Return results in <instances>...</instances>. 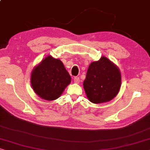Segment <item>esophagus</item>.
Here are the masks:
<instances>
[{
    "mask_svg": "<svg viewBox=\"0 0 150 150\" xmlns=\"http://www.w3.org/2000/svg\"><path fill=\"white\" fill-rule=\"evenodd\" d=\"M74 83H76V84H79L80 82V78L79 77H74Z\"/></svg>",
    "mask_w": 150,
    "mask_h": 150,
    "instance_id": "1",
    "label": "esophagus"
}]
</instances>
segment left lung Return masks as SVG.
I'll return each mask as SVG.
<instances>
[{
	"instance_id": "left-lung-1",
	"label": "left lung",
	"mask_w": 150,
	"mask_h": 150,
	"mask_svg": "<svg viewBox=\"0 0 150 150\" xmlns=\"http://www.w3.org/2000/svg\"><path fill=\"white\" fill-rule=\"evenodd\" d=\"M121 74L119 68L105 56L89 65L83 86L86 96L94 104L107 103L119 93Z\"/></svg>"
}]
</instances>
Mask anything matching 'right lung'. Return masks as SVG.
<instances>
[{
	"mask_svg": "<svg viewBox=\"0 0 150 150\" xmlns=\"http://www.w3.org/2000/svg\"><path fill=\"white\" fill-rule=\"evenodd\" d=\"M70 82L71 77L62 62L51 56L42 59L31 72L32 88L43 100L58 98Z\"/></svg>",
	"mask_w": 150,
	"mask_h": 150,
	"instance_id": "add662e5",
	"label": "right lung"
}]
</instances>
